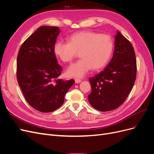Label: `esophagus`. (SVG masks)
<instances>
[{"label":"esophagus","mask_w":154,"mask_h":154,"mask_svg":"<svg viewBox=\"0 0 154 154\" xmlns=\"http://www.w3.org/2000/svg\"><path fill=\"white\" fill-rule=\"evenodd\" d=\"M80 82H82V80H80V79H75V83H80Z\"/></svg>","instance_id":"34e87169"}]
</instances>
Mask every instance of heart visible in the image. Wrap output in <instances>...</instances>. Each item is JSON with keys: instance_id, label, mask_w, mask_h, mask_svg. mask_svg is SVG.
Here are the masks:
<instances>
[{"instance_id": "1", "label": "heart", "mask_w": 154, "mask_h": 154, "mask_svg": "<svg viewBox=\"0 0 154 154\" xmlns=\"http://www.w3.org/2000/svg\"><path fill=\"white\" fill-rule=\"evenodd\" d=\"M113 40L109 35L83 31L72 34L69 43L56 42L54 53L62 62L70 63L80 53L81 59L70 66L67 75L72 78H82L92 69L98 70L108 63L112 53Z\"/></svg>"}]
</instances>
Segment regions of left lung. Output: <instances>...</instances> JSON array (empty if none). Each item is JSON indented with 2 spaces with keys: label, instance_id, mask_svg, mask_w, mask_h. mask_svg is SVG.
<instances>
[{
  "label": "left lung",
  "instance_id": "obj_1",
  "mask_svg": "<svg viewBox=\"0 0 154 154\" xmlns=\"http://www.w3.org/2000/svg\"><path fill=\"white\" fill-rule=\"evenodd\" d=\"M136 72L134 49L130 41L118 31L112 58L104 70L89 78L92 91L88 99L91 105L101 112L117 109L132 91Z\"/></svg>",
  "mask_w": 154,
  "mask_h": 154
}]
</instances>
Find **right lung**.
<instances>
[{
	"instance_id": "1",
	"label": "right lung",
	"mask_w": 154,
	"mask_h": 154,
	"mask_svg": "<svg viewBox=\"0 0 154 154\" xmlns=\"http://www.w3.org/2000/svg\"><path fill=\"white\" fill-rule=\"evenodd\" d=\"M58 27L41 26L22 44L17 57V78L27 102L42 112L61 106L74 80L59 79L62 68L57 63L54 45Z\"/></svg>"
}]
</instances>
